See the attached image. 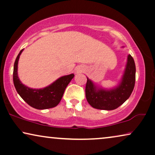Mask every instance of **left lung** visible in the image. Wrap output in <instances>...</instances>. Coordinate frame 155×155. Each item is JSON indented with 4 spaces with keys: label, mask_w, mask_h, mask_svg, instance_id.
Here are the masks:
<instances>
[{
    "label": "left lung",
    "mask_w": 155,
    "mask_h": 155,
    "mask_svg": "<svg viewBox=\"0 0 155 155\" xmlns=\"http://www.w3.org/2000/svg\"><path fill=\"white\" fill-rule=\"evenodd\" d=\"M136 65L133 57L128 56L127 64L122 82L111 90L97 89L87 78L85 94L87 101L91 107L99 110H112L122 105L131 96L135 86Z\"/></svg>",
    "instance_id": "1"
}]
</instances>
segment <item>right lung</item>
<instances>
[{"mask_svg": "<svg viewBox=\"0 0 155 155\" xmlns=\"http://www.w3.org/2000/svg\"><path fill=\"white\" fill-rule=\"evenodd\" d=\"M22 51L23 50L20 51L17 55L13 70V82L17 93L24 101L35 109L44 110L57 106L61 101L65 89L73 78L74 74L63 76L45 88L40 89L28 88L20 82L17 75L18 61Z\"/></svg>", "mask_w": 155, "mask_h": 155, "instance_id": "obj_1", "label": "right lung"}]
</instances>
